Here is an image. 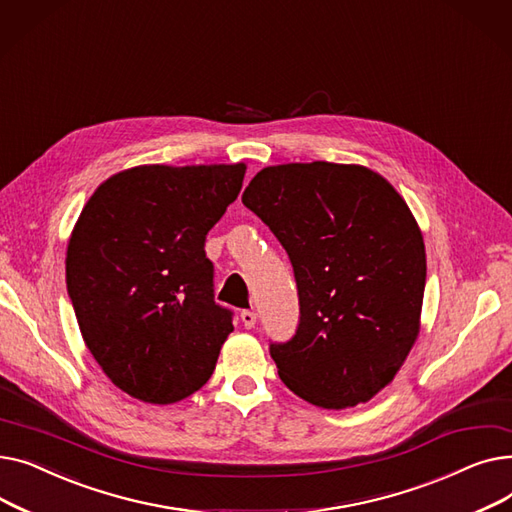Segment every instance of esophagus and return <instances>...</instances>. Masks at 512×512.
Returning a JSON list of instances; mask_svg holds the SVG:
<instances>
[{
    "instance_id": "34e87169",
    "label": "esophagus",
    "mask_w": 512,
    "mask_h": 512,
    "mask_svg": "<svg viewBox=\"0 0 512 512\" xmlns=\"http://www.w3.org/2000/svg\"><path fill=\"white\" fill-rule=\"evenodd\" d=\"M240 319H242V324H245V328L251 330L257 324V313L251 309H245V311H240Z\"/></svg>"
}]
</instances>
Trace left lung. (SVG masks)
I'll use <instances>...</instances> for the list:
<instances>
[{"label":"left lung","instance_id":"obj_1","mask_svg":"<svg viewBox=\"0 0 512 512\" xmlns=\"http://www.w3.org/2000/svg\"><path fill=\"white\" fill-rule=\"evenodd\" d=\"M242 203L297 280L299 326L270 344L280 380L324 409L367 402L419 332L425 245L411 209L380 174L330 161L263 168Z\"/></svg>","mask_w":512,"mask_h":512}]
</instances>
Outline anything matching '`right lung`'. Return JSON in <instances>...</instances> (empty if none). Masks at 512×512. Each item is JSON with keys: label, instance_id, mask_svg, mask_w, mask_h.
<instances>
[{"label": "right lung", "instance_id": "add662e5", "mask_svg": "<svg viewBox=\"0 0 512 512\" xmlns=\"http://www.w3.org/2000/svg\"><path fill=\"white\" fill-rule=\"evenodd\" d=\"M245 170L139 166L107 178L80 213L68 297L91 355L126 394L170 405L211 378L234 313L213 301L205 238Z\"/></svg>", "mask_w": 512, "mask_h": 512}]
</instances>
